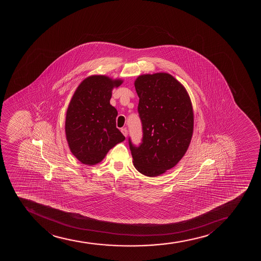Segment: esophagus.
I'll return each mask as SVG.
<instances>
[{"mask_svg": "<svg viewBox=\"0 0 261 261\" xmlns=\"http://www.w3.org/2000/svg\"><path fill=\"white\" fill-rule=\"evenodd\" d=\"M121 132H122V133H123V136H124V137H127V136H128V130H127V129H125V128H123V129H121Z\"/></svg>", "mask_w": 261, "mask_h": 261, "instance_id": "esophagus-1", "label": "esophagus"}]
</instances>
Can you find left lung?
Returning a JSON list of instances; mask_svg holds the SVG:
<instances>
[{"instance_id": "8db88e82", "label": "left lung", "mask_w": 261, "mask_h": 261, "mask_svg": "<svg viewBox=\"0 0 261 261\" xmlns=\"http://www.w3.org/2000/svg\"><path fill=\"white\" fill-rule=\"evenodd\" d=\"M138 111L143 138L137 146L129 138L136 169L156 177L171 169L186 154L193 132V111L183 85L167 73L138 76Z\"/></svg>"}]
</instances>
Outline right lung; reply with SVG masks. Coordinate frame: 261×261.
Segmentation results:
<instances>
[{"label": "right lung", "instance_id": "add662e5", "mask_svg": "<svg viewBox=\"0 0 261 261\" xmlns=\"http://www.w3.org/2000/svg\"><path fill=\"white\" fill-rule=\"evenodd\" d=\"M122 80L92 75L82 82L67 111L65 132L69 149L84 165L101 162L112 147L125 138L116 126L117 111L111 91Z\"/></svg>", "mask_w": 261, "mask_h": 261}]
</instances>
